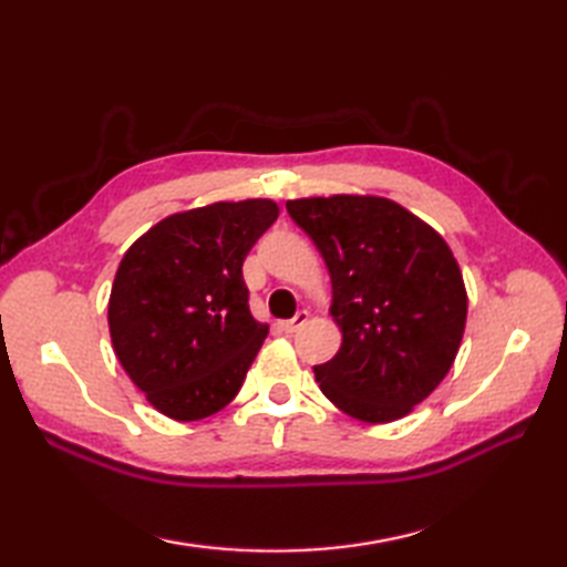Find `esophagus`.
Masks as SVG:
<instances>
[{
  "instance_id": "1",
  "label": "esophagus",
  "mask_w": 567,
  "mask_h": 567,
  "mask_svg": "<svg viewBox=\"0 0 567 567\" xmlns=\"http://www.w3.org/2000/svg\"><path fill=\"white\" fill-rule=\"evenodd\" d=\"M307 321H309V311H297V315H295L292 319L282 321V331H285V333H295V331L302 329Z\"/></svg>"
}]
</instances>
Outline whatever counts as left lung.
I'll list each match as a JSON object with an SVG mask.
<instances>
[{"mask_svg":"<svg viewBox=\"0 0 567 567\" xmlns=\"http://www.w3.org/2000/svg\"><path fill=\"white\" fill-rule=\"evenodd\" d=\"M331 275L343 343L317 365L321 392L348 416L388 424L449 375L467 319L463 272L443 236L375 195L287 202Z\"/></svg>","mask_w":567,"mask_h":567,"instance_id":"left-lung-1","label":"left lung"}]
</instances>
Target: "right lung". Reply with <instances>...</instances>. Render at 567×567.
<instances>
[{
	"label": "right lung",
	"mask_w": 567,
	"mask_h": 567,
	"mask_svg": "<svg viewBox=\"0 0 567 567\" xmlns=\"http://www.w3.org/2000/svg\"><path fill=\"white\" fill-rule=\"evenodd\" d=\"M277 214L272 199L214 202L165 216L124 252L112 346L161 414L197 421L238 394L268 336L248 309L244 260Z\"/></svg>",
	"instance_id": "obj_1"
}]
</instances>
